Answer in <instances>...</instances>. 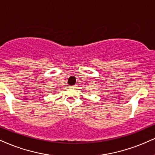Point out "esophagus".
<instances>
[{"label": "esophagus", "instance_id": "34e87169", "mask_svg": "<svg viewBox=\"0 0 155 155\" xmlns=\"http://www.w3.org/2000/svg\"><path fill=\"white\" fill-rule=\"evenodd\" d=\"M71 88H72V89H75V88H76V87H75V86H71Z\"/></svg>", "mask_w": 155, "mask_h": 155}]
</instances>
